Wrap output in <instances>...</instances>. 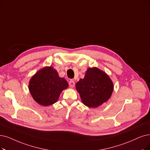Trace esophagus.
I'll return each instance as SVG.
<instances>
[{"mask_svg":"<svg viewBox=\"0 0 150 150\" xmlns=\"http://www.w3.org/2000/svg\"><path fill=\"white\" fill-rule=\"evenodd\" d=\"M75 85V82L73 80H71L69 82V86L71 88H73L74 86Z\"/></svg>","mask_w":150,"mask_h":150,"instance_id":"obj_1","label":"esophagus"}]
</instances>
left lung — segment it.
Listing matches in <instances>:
<instances>
[{"mask_svg":"<svg viewBox=\"0 0 150 150\" xmlns=\"http://www.w3.org/2000/svg\"><path fill=\"white\" fill-rule=\"evenodd\" d=\"M81 100L89 108H97L110 99L114 86L104 71L93 67L87 69L84 78L76 83Z\"/></svg>","mask_w":150,"mask_h":150,"instance_id":"1","label":"left lung"}]
</instances>
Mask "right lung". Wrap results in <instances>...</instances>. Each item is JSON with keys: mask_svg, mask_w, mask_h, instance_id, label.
<instances>
[{"mask_svg": "<svg viewBox=\"0 0 150 150\" xmlns=\"http://www.w3.org/2000/svg\"><path fill=\"white\" fill-rule=\"evenodd\" d=\"M68 87V82L59 77L57 70L52 67L38 71L29 83V90L33 98L42 106L56 103L62 92Z\"/></svg>", "mask_w": 150, "mask_h": 150, "instance_id": "1", "label": "right lung"}]
</instances>
